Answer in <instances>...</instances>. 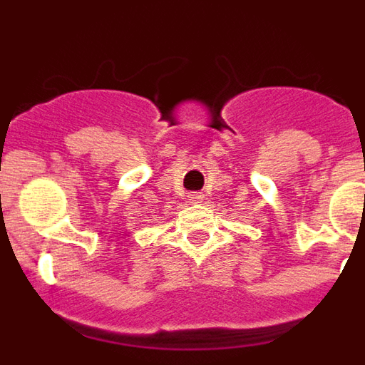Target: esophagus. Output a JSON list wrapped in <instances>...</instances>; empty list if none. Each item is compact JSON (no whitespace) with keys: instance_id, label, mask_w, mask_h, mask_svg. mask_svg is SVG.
I'll use <instances>...</instances> for the list:
<instances>
[{"instance_id":"1","label":"esophagus","mask_w":365,"mask_h":365,"mask_svg":"<svg viewBox=\"0 0 365 365\" xmlns=\"http://www.w3.org/2000/svg\"><path fill=\"white\" fill-rule=\"evenodd\" d=\"M188 201L190 202H201L202 201V195H201V193H190Z\"/></svg>"}]
</instances>
